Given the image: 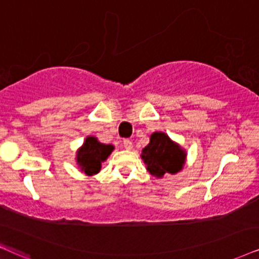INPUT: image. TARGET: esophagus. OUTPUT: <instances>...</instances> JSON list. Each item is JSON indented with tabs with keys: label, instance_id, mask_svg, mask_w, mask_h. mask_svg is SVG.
Listing matches in <instances>:
<instances>
[{
	"label": "esophagus",
	"instance_id": "1",
	"mask_svg": "<svg viewBox=\"0 0 259 259\" xmlns=\"http://www.w3.org/2000/svg\"><path fill=\"white\" fill-rule=\"evenodd\" d=\"M123 147L125 149H127V150L133 149V142L130 140H124L123 141Z\"/></svg>",
	"mask_w": 259,
	"mask_h": 259
}]
</instances>
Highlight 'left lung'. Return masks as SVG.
I'll use <instances>...</instances> for the list:
<instances>
[{"mask_svg": "<svg viewBox=\"0 0 259 259\" xmlns=\"http://www.w3.org/2000/svg\"><path fill=\"white\" fill-rule=\"evenodd\" d=\"M147 171L156 178L179 172L185 163L186 153L178 143L173 142L165 133L152 134L149 143L142 149L141 154Z\"/></svg>", "mask_w": 259, "mask_h": 259, "instance_id": "1", "label": "left lung"}]
</instances>
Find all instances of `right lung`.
<instances>
[{
    "label": "right lung",
    "mask_w": 259,
    "mask_h": 259,
    "mask_svg": "<svg viewBox=\"0 0 259 259\" xmlns=\"http://www.w3.org/2000/svg\"><path fill=\"white\" fill-rule=\"evenodd\" d=\"M113 149L112 145H104L97 140V137L88 136L76 153L78 167L87 176L97 175L101 168V162L109 158Z\"/></svg>",
    "instance_id": "add662e5"
}]
</instances>
